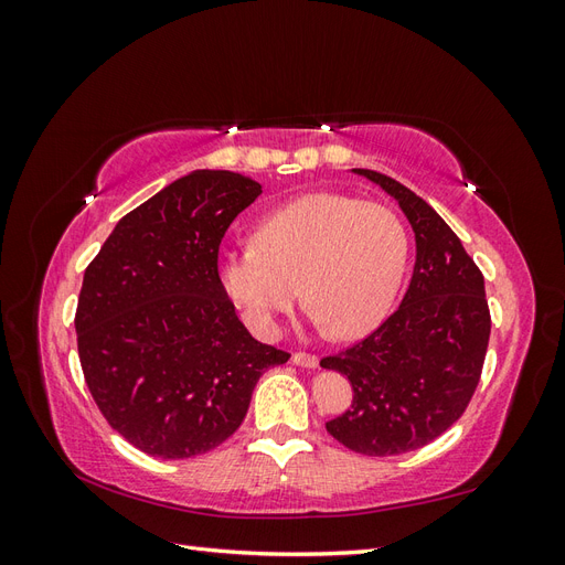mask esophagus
Segmentation results:
<instances>
[{"label": "esophagus", "instance_id": "34e87169", "mask_svg": "<svg viewBox=\"0 0 565 565\" xmlns=\"http://www.w3.org/2000/svg\"><path fill=\"white\" fill-rule=\"evenodd\" d=\"M292 363L299 367H318V355L306 353V351H297L292 353Z\"/></svg>", "mask_w": 565, "mask_h": 565}]
</instances>
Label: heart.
I'll list each match as a JSON object with an SVG mask.
<instances>
[{"mask_svg":"<svg viewBox=\"0 0 565 565\" xmlns=\"http://www.w3.org/2000/svg\"><path fill=\"white\" fill-rule=\"evenodd\" d=\"M403 221L380 202L311 193L282 204L254 231V249L218 262L226 295L256 332H273L299 287L334 339L372 332L391 311L407 266Z\"/></svg>","mask_w":565,"mask_h":565,"instance_id":"heart-1","label":"heart"}]
</instances>
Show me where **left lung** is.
I'll list each match as a JSON object with an SVG mask.
<instances>
[{
  "label": "left lung",
  "instance_id": "8db88e82",
  "mask_svg": "<svg viewBox=\"0 0 565 565\" xmlns=\"http://www.w3.org/2000/svg\"><path fill=\"white\" fill-rule=\"evenodd\" d=\"M353 172L398 200L417 262L398 309L363 341L320 361L353 386L351 407L324 429L353 452L388 457L424 448L465 413L481 380L490 311L483 273L434 207L386 174Z\"/></svg>",
  "mask_w": 565,
  "mask_h": 565
}]
</instances>
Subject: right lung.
Returning <instances> with one entry per match:
<instances>
[{"label": "right lung", "instance_id": "1", "mask_svg": "<svg viewBox=\"0 0 565 565\" xmlns=\"http://www.w3.org/2000/svg\"><path fill=\"white\" fill-rule=\"evenodd\" d=\"M259 195L249 177L198 169L119 218L84 270V380L113 429L150 457L221 446L262 374L289 361L247 332L218 278L221 237Z\"/></svg>", "mask_w": 565, "mask_h": 565}]
</instances>
